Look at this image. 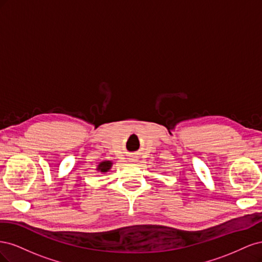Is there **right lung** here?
<instances>
[{
	"mask_svg": "<svg viewBox=\"0 0 262 262\" xmlns=\"http://www.w3.org/2000/svg\"><path fill=\"white\" fill-rule=\"evenodd\" d=\"M113 164H114V163H113L112 161H102V162H100V163L97 165L96 170H97L98 172H107V171H109L110 169H112Z\"/></svg>",
	"mask_w": 262,
	"mask_h": 262,
	"instance_id": "1",
	"label": "right lung"
}]
</instances>
